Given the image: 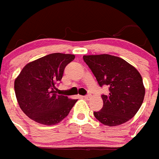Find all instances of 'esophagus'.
<instances>
[{
	"mask_svg": "<svg viewBox=\"0 0 159 159\" xmlns=\"http://www.w3.org/2000/svg\"><path fill=\"white\" fill-rule=\"evenodd\" d=\"M89 95H86V96H81V98H84V99H88L89 98Z\"/></svg>",
	"mask_w": 159,
	"mask_h": 159,
	"instance_id": "34e87169",
	"label": "esophagus"
}]
</instances>
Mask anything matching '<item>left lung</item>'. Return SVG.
<instances>
[{
    "instance_id": "8db88e82",
    "label": "left lung",
    "mask_w": 159,
    "mask_h": 159,
    "mask_svg": "<svg viewBox=\"0 0 159 159\" xmlns=\"http://www.w3.org/2000/svg\"><path fill=\"white\" fill-rule=\"evenodd\" d=\"M100 87L107 85L109 93L102 95L103 108L93 112L95 118L109 126L128 121L141 108L145 88L139 71L123 59L111 55L84 56Z\"/></svg>"
}]
</instances>
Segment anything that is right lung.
<instances>
[{
	"label": "right lung",
	"instance_id": "add662e5",
	"mask_svg": "<svg viewBox=\"0 0 159 159\" xmlns=\"http://www.w3.org/2000/svg\"><path fill=\"white\" fill-rule=\"evenodd\" d=\"M74 55L53 53L29 62L14 83L20 108L34 121L52 125L68 116L77 99L57 94L56 85L61 80L66 66Z\"/></svg>",
	"mask_w": 159,
	"mask_h": 159
}]
</instances>
